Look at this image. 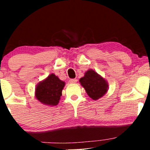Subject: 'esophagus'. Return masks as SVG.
<instances>
[{
    "label": "esophagus",
    "instance_id": "34e87169",
    "mask_svg": "<svg viewBox=\"0 0 150 150\" xmlns=\"http://www.w3.org/2000/svg\"><path fill=\"white\" fill-rule=\"evenodd\" d=\"M69 82L70 83H76L77 82V79H70L69 81Z\"/></svg>",
    "mask_w": 150,
    "mask_h": 150
}]
</instances>
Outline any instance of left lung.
I'll return each instance as SVG.
<instances>
[{
    "label": "left lung",
    "mask_w": 150,
    "mask_h": 150,
    "mask_svg": "<svg viewBox=\"0 0 150 150\" xmlns=\"http://www.w3.org/2000/svg\"><path fill=\"white\" fill-rule=\"evenodd\" d=\"M79 82L87 95L93 100L100 99L108 91L107 81L93 69H88Z\"/></svg>",
    "instance_id": "obj_1"
}]
</instances>
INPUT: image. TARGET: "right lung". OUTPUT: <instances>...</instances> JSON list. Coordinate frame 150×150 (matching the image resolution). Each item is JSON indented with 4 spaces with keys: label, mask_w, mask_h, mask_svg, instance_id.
Masks as SVG:
<instances>
[{
    "label": "right lung",
    "mask_w": 150,
    "mask_h": 150,
    "mask_svg": "<svg viewBox=\"0 0 150 150\" xmlns=\"http://www.w3.org/2000/svg\"><path fill=\"white\" fill-rule=\"evenodd\" d=\"M65 85V82L61 81L54 74H50L37 85L35 96L43 104L56 106L61 99Z\"/></svg>",
    "instance_id": "right-lung-1"
}]
</instances>
